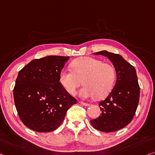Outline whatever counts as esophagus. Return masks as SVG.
Listing matches in <instances>:
<instances>
[{"instance_id":"esophagus-1","label":"esophagus","mask_w":155,"mask_h":155,"mask_svg":"<svg viewBox=\"0 0 155 155\" xmlns=\"http://www.w3.org/2000/svg\"><path fill=\"white\" fill-rule=\"evenodd\" d=\"M78 103H79L80 104L85 106V107H89V106H90L89 104H87V103H85V102H83V101H79V102H78Z\"/></svg>"}]
</instances>
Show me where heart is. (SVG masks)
<instances>
[{"instance_id": "1", "label": "heart", "mask_w": 155, "mask_h": 155, "mask_svg": "<svg viewBox=\"0 0 155 155\" xmlns=\"http://www.w3.org/2000/svg\"><path fill=\"white\" fill-rule=\"evenodd\" d=\"M72 70H63L60 74V82L69 94L74 95L81 84L85 86L79 91L83 98L94 96L97 99L105 97L114 87L116 72L109 63L92 57H81L71 63Z\"/></svg>"}]
</instances>
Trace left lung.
Instances as JSON below:
<instances>
[{
  "instance_id": "8db88e82",
  "label": "left lung",
  "mask_w": 155,
  "mask_h": 155,
  "mask_svg": "<svg viewBox=\"0 0 155 155\" xmlns=\"http://www.w3.org/2000/svg\"><path fill=\"white\" fill-rule=\"evenodd\" d=\"M94 54L104 55L112 62L117 80L107 97L99 104L101 114L91 123L97 130L112 132L126 127L134 116L140 97L137 71L120 55L107 51Z\"/></svg>"
}]
</instances>
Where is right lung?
Masks as SVG:
<instances>
[{"mask_svg":"<svg viewBox=\"0 0 155 155\" xmlns=\"http://www.w3.org/2000/svg\"><path fill=\"white\" fill-rule=\"evenodd\" d=\"M69 58L49 55L35 59L18 71L14 100L21 120L32 130H55L68 110L77 104L60 82V74Z\"/></svg>","mask_w":155,"mask_h":155,"instance_id":"right-lung-1","label":"right lung"}]
</instances>
